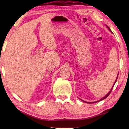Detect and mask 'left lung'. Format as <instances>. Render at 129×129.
Wrapping results in <instances>:
<instances>
[{
    "mask_svg": "<svg viewBox=\"0 0 129 129\" xmlns=\"http://www.w3.org/2000/svg\"><path fill=\"white\" fill-rule=\"evenodd\" d=\"M107 26V27L108 28V29H109V30H110V31L111 32H112V30H110V28H109V27H108V25H106ZM118 76H117V78H116V80H115V82H114V85H113V87L112 88V89H111V90L109 91V92L105 96V97H104L103 98H102V99H101V100H99V101H96V102H87V103H89V104H93V103H95V102H99V101H102V100H104V99H105L106 98H107L109 96V95L110 94V93H111V91H112V89H113V87H114V85H115V82H116V81H117V78H118ZM85 102V101H84Z\"/></svg>",
    "mask_w": 129,
    "mask_h": 129,
    "instance_id": "left-lung-1",
    "label": "left lung"
}]
</instances>
